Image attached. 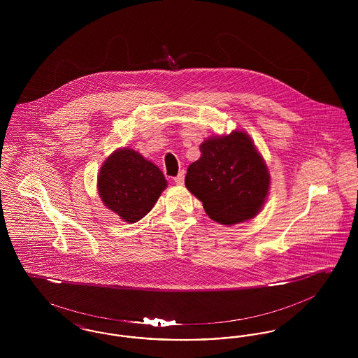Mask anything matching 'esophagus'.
Wrapping results in <instances>:
<instances>
[{"instance_id": "esophagus-1", "label": "esophagus", "mask_w": 358, "mask_h": 358, "mask_svg": "<svg viewBox=\"0 0 358 358\" xmlns=\"http://www.w3.org/2000/svg\"><path fill=\"white\" fill-rule=\"evenodd\" d=\"M184 178H185V173H184V171H181L178 173V176L174 177V182L177 185H182L184 184Z\"/></svg>"}]
</instances>
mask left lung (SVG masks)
I'll use <instances>...</instances> for the list:
<instances>
[{
  "label": "left lung",
  "instance_id": "8db88e82",
  "mask_svg": "<svg viewBox=\"0 0 358 358\" xmlns=\"http://www.w3.org/2000/svg\"><path fill=\"white\" fill-rule=\"evenodd\" d=\"M200 152L187 168L185 187L206 215L224 225L255 217L267 197L270 174L251 138L243 131L212 136Z\"/></svg>",
  "mask_w": 358,
  "mask_h": 358
}]
</instances>
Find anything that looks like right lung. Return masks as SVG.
<instances>
[{"instance_id": "obj_1", "label": "right lung", "mask_w": 358, "mask_h": 358, "mask_svg": "<svg viewBox=\"0 0 358 358\" xmlns=\"http://www.w3.org/2000/svg\"><path fill=\"white\" fill-rule=\"evenodd\" d=\"M165 187L164 173L131 149L111 154L98 177L103 203L127 222L145 217Z\"/></svg>"}]
</instances>
